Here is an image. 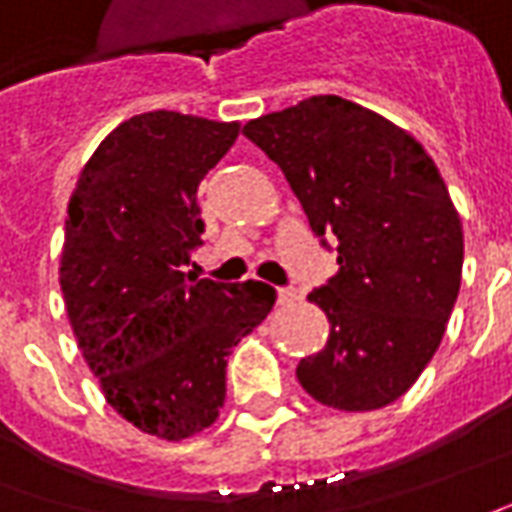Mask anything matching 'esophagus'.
<instances>
[{
  "label": "esophagus",
  "instance_id": "34e87169",
  "mask_svg": "<svg viewBox=\"0 0 512 512\" xmlns=\"http://www.w3.org/2000/svg\"><path fill=\"white\" fill-rule=\"evenodd\" d=\"M300 300V291L297 288H277V302L280 305H288V302Z\"/></svg>",
  "mask_w": 512,
  "mask_h": 512
}]
</instances>
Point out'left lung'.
Returning a JSON list of instances; mask_svg holds the SVG:
<instances>
[{
    "mask_svg": "<svg viewBox=\"0 0 512 512\" xmlns=\"http://www.w3.org/2000/svg\"><path fill=\"white\" fill-rule=\"evenodd\" d=\"M277 162L339 271L308 294L330 322L297 367L314 401L373 412L398 401L440 347L462 280V224L423 145L387 117L316 95L243 125Z\"/></svg>",
    "mask_w": 512,
    "mask_h": 512,
    "instance_id": "1",
    "label": "left lung"
}]
</instances>
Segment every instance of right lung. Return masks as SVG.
Wrapping results in <instances>:
<instances>
[{"label": "right lung", "mask_w": 512, "mask_h": 512, "mask_svg": "<svg viewBox=\"0 0 512 512\" xmlns=\"http://www.w3.org/2000/svg\"><path fill=\"white\" fill-rule=\"evenodd\" d=\"M241 123L148 111L120 123L69 198L61 291L109 406L179 443L210 429L227 398V356L266 319L274 288L182 271L201 243L196 190Z\"/></svg>", "instance_id": "obj_1"}]
</instances>
